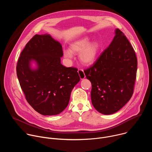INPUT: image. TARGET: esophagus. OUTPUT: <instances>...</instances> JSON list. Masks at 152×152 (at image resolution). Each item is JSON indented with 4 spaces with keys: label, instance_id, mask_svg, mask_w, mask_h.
Listing matches in <instances>:
<instances>
[{
    "label": "esophagus",
    "instance_id": "34e87169",
    "mask_svg": "<svg viewBox=\"0 0 152 152\" xmlns=\"http://www.w3.org/2000/svg\"><path fill=\"white\" fill-rule=\"evenodd\" d=\"M78 73H79V77L81 79H83L85 77V73L83 72V70L82 69H79L78 70Z\"/></svg>",
    "mask_w": 152,
    "mask_h": 152
}]
</instances>
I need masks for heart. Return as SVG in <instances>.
Wrapping results in <instances>:
<instances>
[{
	"mask_svg": "<svg viewBox=\"0 0 152 152\" xmlns=\"http://www.w3.org/2000/svg\"><path fill=\"white\" fill-rule=\"evenodd\" d=\"M100 45L98 42L91 43V39L88 37L83 38L70 46V50L64 51V56L67 59H72L73 54L79 53V60L85 65L93 64L97 57Z\"/></svg>",
	"mask_w": 152,
	"mask_h": 152,
	"instance_id": "obj_1",
	"label": "heart"
}]
</instances>
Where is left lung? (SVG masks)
I'll list each match as a JSON object with an SVG mask.
<instances>
[{
    "label": "left lung",
    "instance_id": "8db88e82",
    "mask_svg": "<svg viewBox=\"0 0 152 152\" xmlns=\"http://www.w3.org/2000/svg\"><path fill=\"white\" fill-rule=\"evenodd\" d=\"M137 58L133 47L118 29L110 45L90 68L84 70L92 84L93 105L110 115L120 110L134 93Z\"/></svg>",
    "mask_w": 152,
    "mask_h": 152
}]
</instances>
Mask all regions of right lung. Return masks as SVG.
I'll return each mask as SVG.
<instances>
[{"label": "right lung", "mask_w": 152, "mask_h": 152, "mask_svg": "<svg viewBox=\"0 0 152 152\" xmlns=\"http://www.w3.org/2000/svg\"><path fill=\"white\" fill-rule=\"evenodd\" d=\"M63 56L60 43L49 34L35 35L21 52L17 75L25 98L34 109L43 115H54L67 106L71 92L79 82L77 69L61 64ZM32 61L37 65L30 67Z\"/></svg>", "instance_id": "right-lung-1"}]
</instances>
